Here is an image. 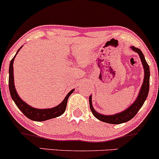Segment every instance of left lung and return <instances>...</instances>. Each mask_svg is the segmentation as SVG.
Returning <instances> with one entry per match:
<instances>
[{
  "label": "left lung",
  "mask_w": 159,
  "mask_h": 159,
  "mask_svg": "<svg viewBox=\"0 0 159 159\" xmlns=\"http://www.w3.org/2000/svg\"><path fill=\"white\" fill-rule=\"evenodd\" d=\"M130 48L134 52H137L139 54L140 61L142 62V65H143L144 70V78L143 84H142L141 87H140V90L139 93L138 95V97H137L136 100L133 102L132 105H131L126 110L114 115H104L96 112L94 110L92 105V96H90V98H89L90 107L93 114L94 115L95 117L97 118L100 121L104 122V123H107L111 124H120L129 121V120H132L135 116L137 113L138 112V111L140 109V107L143 106L144 102L146 101L147 96H148L149 89V76H150L149 65L147 63V61H146L143 54L139 48H137L134 46H131Z\"/></svg>",
  "instance_id": "left-lung-1"
}]
</instances>
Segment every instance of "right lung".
Returning <instances> with one entry per match:
<instances>
[{
  "label": "right lung",
  "instance_id": "right-lung-1",
  "mask_svg": "<svg viewBox=\"0 0 159 159\" xmlns=\"http://www.w3.org/2000/svg\"><path fill=\"white\" fill-rule=\"evenodd\" d=\"M22 47V46H21ZM20 48L18 52L21 49ZM16 55L12 58V61H10V68H9V89H10V93L14 102L16 103V106L19 107V109L23 113L27 118L30 120H34V121H45L52 118L57 117V116H61L63 113L65 112L66 108L67 101L71 94L74 92L75 89L72 90L69 93L66 95V96L64 98L63 101L61 104L57 105L56 107H52V108H45V109H38L35 107H31L30 105H27L25 101H23L19 96L18 95L14 85V77H13V62L15 59Z\"/></svg>",
  "mask_w": 159,
  "mask_h": 159
}]
</instances>
